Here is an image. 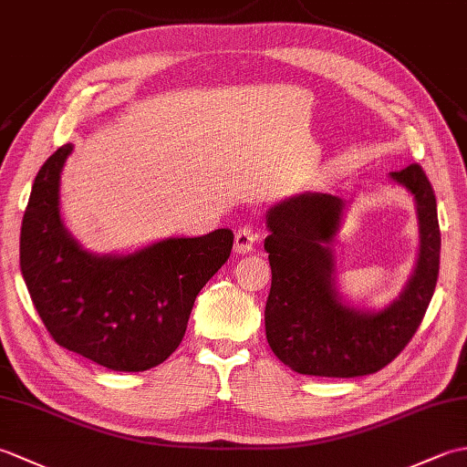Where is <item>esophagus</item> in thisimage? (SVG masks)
<instances>
[{"mask_svg": "<svg viewBox=\"0 0 467 467\" xmlns=\"http://www.w3.org/2000/svg\"><path fill=\"white\" fill-rule=\"evenodd\" d=\"M256 239H259V234H256V231H254L251 224L241 226L239 231H236V234H234V253L236 254L251 253Z\"/></svg>", "mask_w": 467, "mask_h": 467, "instance_id": "esophagus-1", "label": "esophagus"}]
</instances>
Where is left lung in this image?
<instances>
[{
  "mask_svg": "<svg viewBox=\"0 0 467 467\" xmlns=\"http://www.w3.org/2000/svg\"><path fill=\"white\" fill-rule=\"evenodd\" d=\"M389 178L413 198L420 249L408 283L381 309H365L339 291L333 243L349 202L306 191L275 202L265 214V251L273 273L266 341L296 373L359 377L379 371L403 351L428 311L441 249L433 188L420 164Z\"/></svg>",
  "mask_w": 467,
  "mask_h": 467,
  "instance_id": "1",
  "label": "left lung"
}]
</instances>
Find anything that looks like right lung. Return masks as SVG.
<instances>
[{
	"label": "right lung",
	"instance_id": "1",
	"mask_svg": "<svg viewBox=\"0 0 467 467\" xmlns=\"http://www.w3.org/2000/svg\"><path fill=\"white\" fill-rule=\"evenodd\" d=\"M74 146L47 158L19 234V269L57 345L112 371H146L181 345L196 295L231 256L234 234L168 236L130 253L86 251L59 214Z\"/></svg>",
	"mask_w": 467,
	"mask_h": 467
}]
</instances>
